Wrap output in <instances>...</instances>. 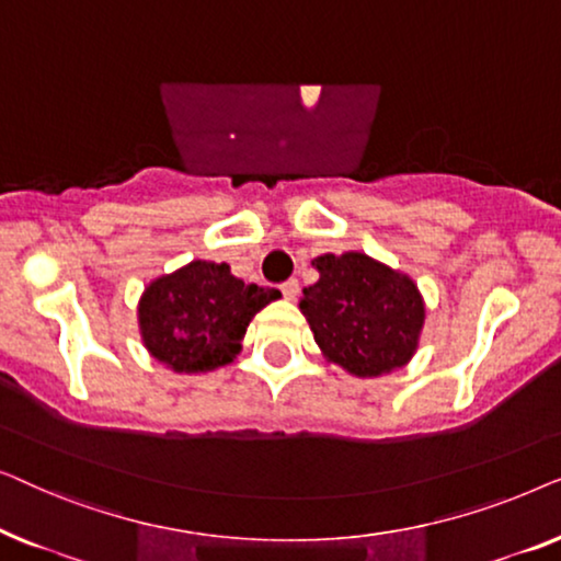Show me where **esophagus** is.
Returning <instances> with one entry per match:
<instances>
[{
  "label": "esophagus",
  "instance_id": "1",
  "mask_svg": "<svg viewBox=\"0 0 561 561\" xmlns=\"http://www.w3.org/2000/svg\"><path fill=\"white\" fill-rule=\"evenodd\" d=\"M280 294L286 296L288 301H294V298L298 296V280L290 278V280H286V283H280Z\"/></svg>",
  "mask_w": 561,
  "mask_h": 561
}]
</instances>
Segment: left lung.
<instances>
[{
	"instance_id": "obj_1",
	"label": "left lung",
	"mask_w": 561,
	"mask_h": 561,
	"mask_svg": "<svg viewBox=\"0 0 561 561\" xmlns=\"http://www.w3.org/2000/svg\"><path fill=\"white\" fill-rule=\"evenodd\" d=\"M319 280L304 288L301 311L321 352L359 378L405 365L424 327V301L409 275L363 252L313 260Z\"/></svg>"
}]
</instances>
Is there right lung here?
Masks as SVG:
<instances>
[{
  "label": "right lung",
  "mask_w": 561,
  "mask_h": 561,
  "mask_svg": "<svg viewBox=\"0 0 561 561\" xmlns=\"http://www.w3.org/2000/svg\"><path fill=\"white\" fill-rule=\"evenodd\" d=\"M278 296L234 278L227 263L194 260L145 288L137 309L142 342L175 373L214 370L232 363L250 319Z\"/></svg>",
  "instance_id": "right-lung-1"
}]
</instances>
